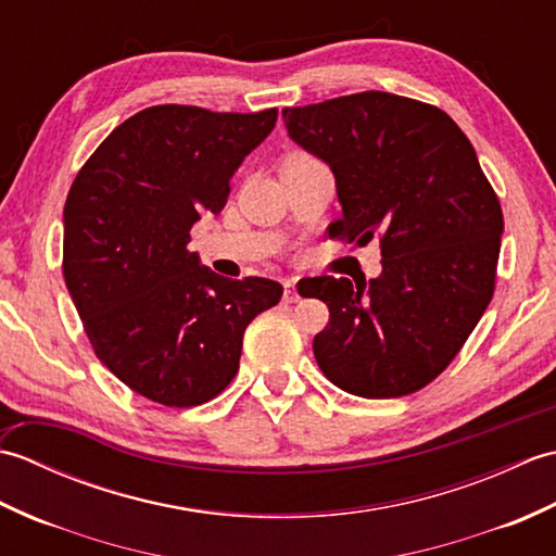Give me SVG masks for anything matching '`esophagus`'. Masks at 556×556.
Wrapping results in <instances>:
<instances>
[{"label":"esophagus","instance_id":"34e87169","mask_svg":"<svg viewBox=\"0 0 556 556\" xmlns=\"http://www.w3.org/2000/svg\"><path fill=\"white\" fill-rule=\"evenodd\" d=\"M301 296H299V291H296V281L293 279H287L285 281V303H296Z\"/></svg>","mask_w":556,"mask_h":556}]
</instances>
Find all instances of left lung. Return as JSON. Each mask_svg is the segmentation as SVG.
<instances>
[{"instance_id":"1","label":"left lung","mask_w":556,"mask_h":556,"mask_svg":"<svg viewBox=\"0 0 556 556\" xmlns=\"http://www.w3.org/2000/svg\"><path fill=\"white\" fill-rule=\"evenodd\" d=\"M281 116L293 143L334 174L341 219L329 236L365 245L380 233V277L311 279L329 308L315 361L363 399L418 392L492 301L504 217L476 150L442 110L380 90Z\"/></svg>"}]
</instances>
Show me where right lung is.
Here are the masks:
<instances>
[{
	"instance_id": "obj_1",
	"label": "right lung",
	"mask_w": 556,
	"mask_h": 556,
	"mask_svg": "<svg viewBox=\"0 0 556 556\" xmlns=\"http://www.w3.org/2000/svg\"><path fill=\"white\" fill-rule=\"evenodd\" d=\"M275 122L277 110L157 104L116 126L71 186L66 289L98 358L140 396L174 408L215 399L239 370L245 327L285 293L265 277H219L186 248Z\"/></svg>"
}]
</instances>
